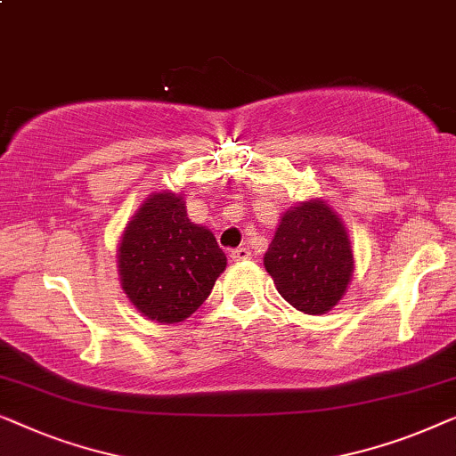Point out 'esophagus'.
Returning a JSON list of instances; mask_svg holds the SVG:
<instances>
[{
	"label": "esophagus",
	"instance_id": "34e87169",
	"mask_svg": "<svg viewBox=\"0 0 456 456\" xmlns=\"http://www.w3.org/2000/svg\"><path fill=\"white\" fill-rule=\"evenodd\" d=\"M252 258V252H249L248 248H235L233 252H231V260L233 262H241V260H249Z\"/></svg>",
	"mask_w": 456,
	"mask_h": 456
}]
</instances>
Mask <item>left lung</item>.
I'll return each instance as SVG.
<instances>
[{
	"mask_svg": "<svg viewBox=\"0 0 456 456\" xmlns=\"http://www.w3.org/2000/svg\"><path fill=\"white\" fill-rule=\"evenodd\" d=\"M354 266L347 227L320 198L285 210L265 254L281 297L310 316H322L343 299Z\"/></svg>",
	"mask_w": 456,
	"mask_h": 456,
	"instance_id": "left-lung-1",
	"label": "left lung"
}]
</instances>
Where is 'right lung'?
I'll return each instance as SVG.
<instances>
[{
	"label": "right lung",
	"instance_id": "add662e5",
	"mask_svg": "<svg viewBox=\"0 0 456 456\" xmlns=\"http://www.w3.org/2000/svg\"><path fill=\"white\" fill-rule=\"evenodd\" d=\"M227 256L213 231L190 221L183 194H151L127 221L118 248L121 289L149 320L190 318L225 271Z\"/></svg>",
	"mask_w": 456,
	"mask_h": 456
}]
</instances>
